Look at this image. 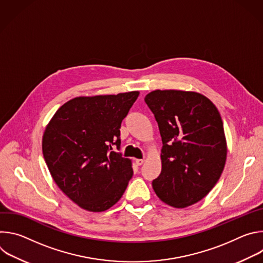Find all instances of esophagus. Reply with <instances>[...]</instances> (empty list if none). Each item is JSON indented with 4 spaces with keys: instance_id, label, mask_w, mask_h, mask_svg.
<instances>
[{
    "instance_id": "esophagus-1",
    "label": "esophagus",
    "mask_w": 263,
    "mask_h": 263,
    "mask_svg": "<svg viewBox=\"0 0 263 263\" xmlns=\"http://www.w3.org/2000/svg\"><path fill=\"white\" fill-rule=\"evenodd\" d=\"M143 162H144L143 159H135V163H136L137 165H141Z\"/></svg>"
}]
</instances>
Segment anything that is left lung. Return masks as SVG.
Masks as SVG:
<instances>
[{
    "mask_svg": "<svg viewBox=\"0 0 263 263\" xmlns=\"http://www.w3.org/2000/svg\"><path fill=\"white\" fill-rule=\"evenodd\" d=\"M144 101L162 139L161 173L153 190L165 204L185 208L205 198L227 159V140L215 105L196 91L156 89Z\"/></svg>",
    "mask_w": 263,
    "mask_h": 263,
    "instance_id": "8db88e82",
    "label": "left lung"
}]
</instances>
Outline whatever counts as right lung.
Segmentation results:
<instances>
[{"label":"right lung","instance_id":"add662e5","mask_svg":"<svg viewBox=\"0 0 263 263\" xmlns=\"http://www.w3.org/2000/svg\"><path fill=\"white\" fill-rule=\"evenodd\" d=\"M139 91L77 97L63 104L43 135V154L59 189L84 210L114 206L132 178V161L114 151Z\"/></svg>","mask_w":263,"mask_h":263}]
</instances>
